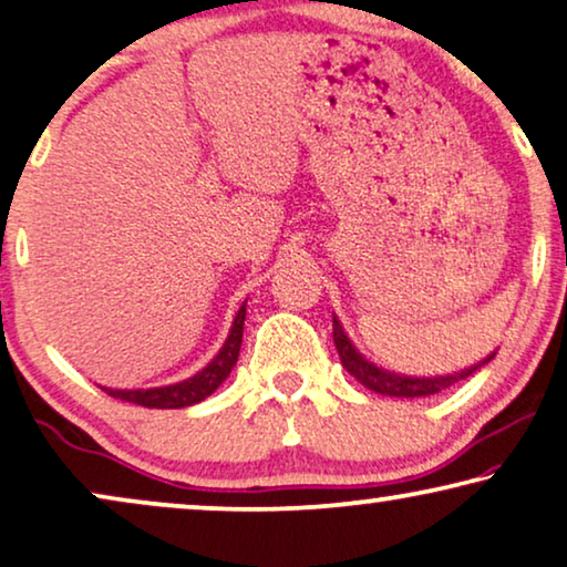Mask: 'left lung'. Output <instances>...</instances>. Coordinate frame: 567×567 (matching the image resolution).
I'll return each mask as SVG.
<instances>
[{"mask_svg": "<svg viewBox=\"0 0 567 567\" xmlns=\"http://www.w3.org/2000/svg\"><path fill=\"white\" fill-rule=\"evenodd\" d=\"M333 344H337L341 364H344V370L352 374V378L360 380L364 388L374 390V393L390 395V398H424V395L442 393V390L452 388L454 382L470 378V374H473L475 370H481L485 362L493 360V354H491V357H485L483 362L467 367V370H462V372L446 374V378L444 374H440V378H405V374L388 372V370H382V367H374L372 362H367L364 357L352 347V341L347 339V333H344V329H341V323L337 321V318H333Z\"/></svg>", "mask_w": 567, "mask_h": 567, "instance_id": "1", "label": "left lung"}]
</instances>
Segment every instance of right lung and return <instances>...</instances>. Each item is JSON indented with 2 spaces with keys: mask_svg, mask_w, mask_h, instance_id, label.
Wrapping results in <instances>:
<instances>
[{
  "mask_svg": "<svg viewBox=\"0 0 567 567\" xmlns=\"http://www.w3.org/2000/svg\"><path fill=\"white\" fill-rule=\"evenodd\" d=\"M244 318H246V302L238 308L234 318V329H230L226 344L220 347V352L215 354V360L205 367L203 372H197L195 378H187L177 382V385L166 388H148V390H113L102 388L107 395L121 398V401L143 405V409H185V405L200 403L207 395L215 393L223 380L228 378L230 370L238 360V349H241L244 339Z\"/></svg>",
  "mask_w": 567,
  "mask_h": 567,
  "instance_id": "1",
  "label": "right lung"
}]
</instances>
